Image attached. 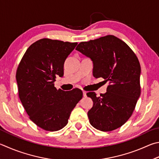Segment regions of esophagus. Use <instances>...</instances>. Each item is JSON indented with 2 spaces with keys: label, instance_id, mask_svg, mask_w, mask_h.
<instances>
[{
  "label": "esophagus",
  "instance_id": "1",
  "mask_svg": "<svg viewBox=\"0 0 159 159\" xmlns=\"http://www.w3.org/2000/svg\"><path fill=\"white\" fill-rule=\"evenodd\" d=\"M83 97H87V92H86L85 91H83Z\"/></svg>",
  "mask_w": 159,
  "mask_h": 159
}]
</instances>
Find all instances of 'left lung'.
Segmentation results:
<instances>
[{"label":"left lung","instance_id":"left-lung-1","mask_svg":"<svg viewBox=\"0 0 159 159\" xmlns=\"http://www.w3.org/2000/svg\"><path fill=\"white\" fill-rule=\"evenodd\" d=\"M76 50L93 62V76L109 82L107 92L97 97L88 92L93 106L88 112L90 125L102 131L122 126L134 112L140 95V65L134 52L122 40L106 35L80 42Z\"/></svg>","mask_w":159,"mask_h":159}]
</instances>
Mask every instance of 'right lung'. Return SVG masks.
Segmentation results:
<instances>
[{
    "label": "right lung",
    "instance_id": "1",
    "mask_svg": "<svg viewBox=\"0 0 159 159\" xmlns=\"http://www.w3.org/2000/svg\"><path fill=\"white\" fill-rule=\"evenodd\" d=\"M77 42L48 38L31 44L18 66L16 79L19 97L29 118L39 127L56 131L67 125L71 112L83 92L57 89V76L64 74V62Z\"/></svg>",
    "mask_w": 159,
    "mask_h": 159
}]
</instances>
